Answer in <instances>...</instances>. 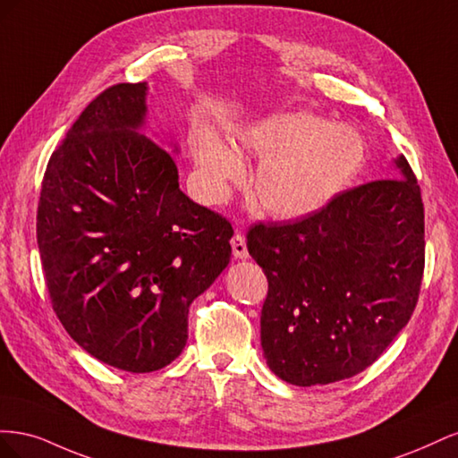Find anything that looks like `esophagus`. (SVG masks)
I'll return each mask as SVG.
<instances>
[{
	"instance_id": "34e87169",
	"label": "esophagus",
	"mask_w": 458,
	"mask_h": 458,
	"mask_svg": "<svg viewBox=\"0 0 458 458\" xmlns=\"http://www.w3.org/2000/svg\"><path fill=\"white\" fill-rule=\"evenodd\" d=\"M231 246H233V256L237 259H246L248 258V248H246V241L241 233H234V237L231 239Z\"/></svg>"
}]
</instances>
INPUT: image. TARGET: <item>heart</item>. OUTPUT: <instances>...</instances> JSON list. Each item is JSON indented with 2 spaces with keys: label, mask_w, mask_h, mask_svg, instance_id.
<instances>
[{
  "label": "heart",
  "mask_w": 458,
  "mask_h": 458,
  "mask_svg": "<svg viewBox=\"0 0 458 458\" xmlns=\"http://www.w3.org/2000/svg\"><path fill=\"white\" fill-rule=\"evenodd\" d=\"M237 150L261 162L256 200L275 219L321 212L350 185L365 160V143L353 128L332 126L308 113L275 114L252 123L239 135ZM192 157L216 195L242 179L237 152L210 131L197 137Z\"/></svg>",
  "instance_id": "heart-1"
}]
</instances>
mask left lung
<instances>
[{
  "label": "left lung",
  "mask_w": 458,
  "mask_h": 458,
  "mask_svg": "<svg viewBox=\"0 0 458 458\" xmlns=\"http://www.w3.org/2000/svg\"><path fill=\"white\" fill-rule=\"evenodd\" d=\"M395 168L397 177L344 191L313 216L248 231L269 283L263 357L281 380L352 378L409 323L424 273V204L407 158Z\"/></svg>",
  "instance_id": "left-lung-1"
}]
</instances>
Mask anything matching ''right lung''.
<instances>
[{"label": "right lung", "mask_w": 458, "mask_h": 458, "mask_svg": "<svg viewBox=\"0 0 458 458\" xmlns=\"http://www.w3.org/2000/svg\"><path fill=\"white\" fill-rule=\"evenodd\" d=\"M145 101V81L97 95L51 155L38 204L55 313L89 355L128 372L183 352L191 303L227 267L233 237L179 189L170 152L140 133Z\"/></svg>", "instance_id": "1"}]
</instances>
